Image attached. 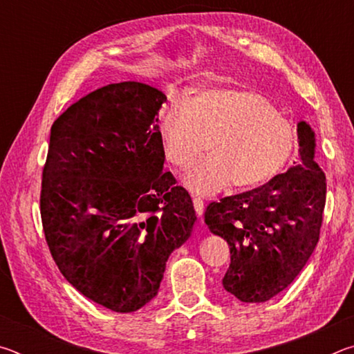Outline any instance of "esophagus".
I'll return each instance as SVG.
<instances>
[{
  "label": "esophagus",
  "mask_w": 354,
  "mask_h": 354,
  "mask_svg": "<svg viewBox=\"0 0 354 354\" xmlns=\"http://www.w3.org/2000/svg\"><path fill=\"white\" fill-rule=\"evenodd\" d=\"M192 201H194V207H195L196 215L201 217L203 212H205V201H203L200 196H192Z\"/></svg>",
  "instance_id": "esophagus-1"
}]
</instances>
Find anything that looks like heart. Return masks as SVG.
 Masks as SVG:
<instances>
[{
	"label": "heart",
	"mask_w": 354,
	"mask_h": 354,
	"mask_svg": "<svg viewBox=\"0 0 354 354\" xmlns=\"http://www.w3.org/2000/svg\"><path fill=\"white\" fill-rule=\"evenodd\" d=\"M187 187L211 195L231 183L247 189L267 183L289 162L297 129L263 95L248 88H205L189 101L175 100L160 120L167 160L187 169Z\"/></svg>",
	"instance_id": "obj_1"
}]
</instances>
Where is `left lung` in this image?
<instances>
[{
  "label": "left lung",
  "mask_w": 354,
  "mask_h": 354,
  "mask_svg": "<svg viewBox=\"0 0 354 354\" xmlns=\"http://www.w3.org/2000/svg\"><path fill=\"white\" fill-rule=\"evenodd\" d=\"M297 133L298 164L261 187L206 207L209 230L230 245L223 287L243 303H262L283 292L319 242L326 178L314 160V131L299 122Z\"/></svg>",
  "instance_id": "8db88e82"
}]
</instances>
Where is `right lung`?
Masks as SVG:
<instances>
[{"instance_id":"add662e5","label":"right lung","mask_w":354,"mask_h":354,"mask_svg":"<svg viewBox=\"0 0 354 354\" xmlns=\"http://www.w3.org/2000/svg\"><path fill=\"white\" fill-rule=\"evenodd\" d=\"M165 100L142 82L109 84L51 127L40 192L48 248L76 290L113 313L158 295L196 220L189 192L162 171Z\"/></svg>"}]
</instances>
